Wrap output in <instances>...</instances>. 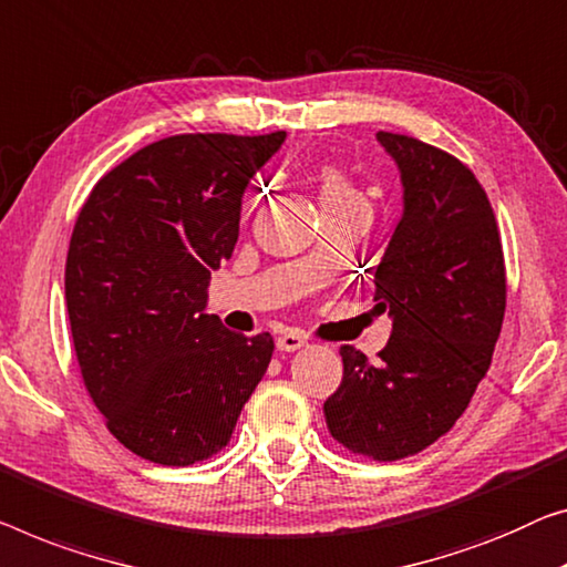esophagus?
I'll use <instances>...</instances> for the list:
<instances>
[{"label": "esophagus", "instance_id": "esophagus-1", "mask_svg": "<svg viewBox=\"0 0 567 567\" xmlns=\"http://www.w3.org/2000/svg\"><path fill=\"white\" fill-rule=\"evenodd\" d=\"M308 343V336L302 331H295V328H287L282 336H277V349L280 351H298Z\"/></svg>", "mask_w": 567, "mask_h": 567}]
</instances>
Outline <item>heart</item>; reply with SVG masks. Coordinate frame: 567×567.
I'll use <instances>...</instances> for the list:
<instances>
[{
  "mask_svg": "<svg viewBox=\"0 0 567 567\" xmlns=\"http://www.w3.org/2000/svg\"><path fill=\"white\" fill-rule=\"evenodd\" d=\"M320 200H323V206L328 203H364V196L341 167L326 165L320 171Z\"/></svg>",
  "mask_w": 567,
  "mask_h": 567,
  "instance_id": "heart-1",
  "label": "heart"
}]
</instances>
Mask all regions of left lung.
Instances as JSON below:
<instances>
[{
  "instance_id": "1",
  "label": "left lung",
  "mask_w": 567,
  "mask_h": 567,
  "mask_svg": "<svg viewBox=\"0 0 567 567\" xmlns=\"http://www.w3.org/2000/svg\"><path fill=\"white\" fill-rule=\"evenodd\" d=\"M396 159L404 214L374 269L392 333L379 361L341 346L343 377L323 404L328 433L379 463L433 445L492 367L506 310L502 234L468 165L408 134L377 132Z\"/></svg>"
}]
</instances>
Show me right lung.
<instances>
[{"mask_svg": "<svg viewBox=\"0 0 567 567\" xmlns=\"http://www.w3.org/2000/svg\"><path fill=\"white\" fill-rule=\"evenodd\" d=\"M285 132L173 134L91 188L65 257L86 392L116 441L159 466L224 451L272 359L267 331L206 316L210 272L239 239L241 196Z\"/></svg>", "mask_w": 567, "mask_h": 567, "instance_id": "add662e5", "label": "right lung"}]
</instances>
